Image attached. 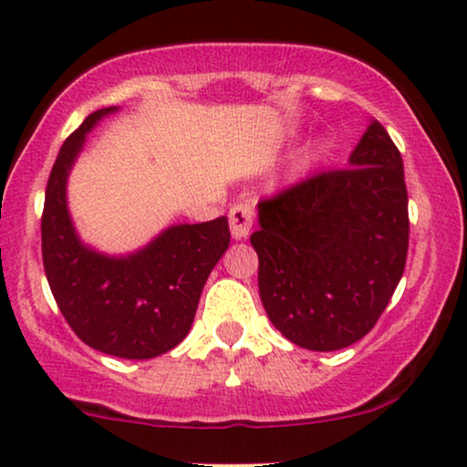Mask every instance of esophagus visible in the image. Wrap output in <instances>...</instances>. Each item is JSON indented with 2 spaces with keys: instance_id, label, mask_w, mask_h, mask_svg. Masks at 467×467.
Instances as JSON below:
<instances>
[{
  "instance_id": "1",
  "label": "esophagus",
  "mask_w": 467,
  "mask_h": 467,
  "mask_svg": "<svg viewBox=\"0 0 467 467\" xmlns=\"http://www.w3.org/2000/svg\"><path fill=\"white\" fill-rule=\"evenodd\" d=\"M254 220H256V209H254V202L245 201V202H237L228 213V222H230V233L237 241H244L250 237Z\"/></svg>"
}]
</instances>
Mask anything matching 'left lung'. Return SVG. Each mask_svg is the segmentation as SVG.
I'll list each match as a JSON object with an SVG mask.
<instances>
[{
  "instance_id": "obj_1",
  "label": "left lung",
  "mask_w": 467,
  "mask_h": 467,
  "mask_svg": "<svg viewBox=\"0 0 467 467\" xmlns=\"http://www.w3.org/2000/svg\"><path fill=\"white\" fill-rule=\"evenodd\" d=\"M258 290L292 344L331 352L365 337L408 256V190L400 149L376 119L348 158L258 202Z\"/></svg>"
}]
</instances>
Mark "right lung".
I'll use <instances>...</instances> for the list:
<instances>
[{
    "mask_svg": "<svg viewBox=\"0 0 467 467\" xmlns=\"http://www.w3.org/2000/svg\"><path fill=\"white\" fill-rule=\"evenodd\" d=\"M117 107L99 109L67 136L47 183L42 260L51 292L72 331L110 357L153 358L182 344L201 292L230 244L226 217L175 223L126 256L80 241L67 211L66 185L87 134Z\"/></svg>",
    "mask_w": 467,
    "mask_h": 467,
    "instance_id": "1",
    "label": "right lung"
}]
</instances>
